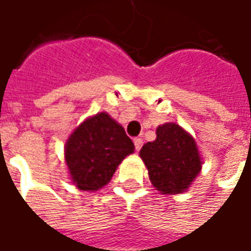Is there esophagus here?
Masks as SVG:
<instances>
[{
    "mask_svg": "<svg viewBox=\"0 0 251 251\" xmlns=\"http://www.w3.org/2000/svg\"><path fill=\"white\" fill-rule=\"evenodd\" d=\"M134 145H135L136 151H139V150H141V148H142L143 141L141 139V138H135V139H134Z\"/></svg>",
    "mask_w": 251,
    "mask_h": 251,
    "instance_id": "1",
    "label": "esophagus"
}]
</instances>
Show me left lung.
<instances>
[{"label":"left lung","mask_w":251,"mask_h":251,"mask_svg":"<svg viewBox=\"0 0 251 251\" xmlns=\"http://www.w3.org/2000/svg\"><path fill=\"white\" fill-rule=\"evenodd\" d=\"M155 134V141L143 145L139 151L149 179L161 194H180L201 172L202 160L197 143L175 123L158 126Z\"/></svg>","instance_id":"1"}]
</instances>
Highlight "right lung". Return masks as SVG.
Instances as JSON below:
<instances>
[{
    "label": "right lung",
    "mask_w": 251,
    "mask_h": 251,
    "mask_svg": "<svg viewBox=\"0 0 251 251\" xmlns=\"http://www.w3.org/2000/svg\"><path fill=\"white\" fill-rule=\"evenodd\" d=\"M135 146L119 123L108 113L91 116L72 132L65 143V162L71 180L83 191L108 184L119 164Z\"/></svg>",
    "instance_id": "add662e5"
}]
</instances>
